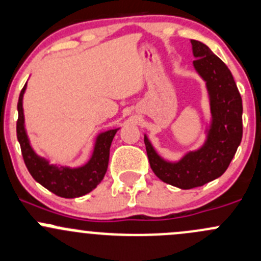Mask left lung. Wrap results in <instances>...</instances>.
Instances as JSON below:
<instances>
[{
    "label": "left lung",
    "instance_id": "1",
    "mask_svg": "<svg viewBox=\"0 0 261 261\" xmlns=\"http://www.w3.org/2000/svg\"><path fill=\"white\" fill-rule=\"evenodd\" d=\"M195 71L205 81L211 123L204 143L179 161L162 159L144 134L147 156L159 179L180 189L202 187L221 176L233 159L242 139V100L228 67L198 40H190Z\"/></svg>",
    "mask_w": 261,
    "mask_h": 261
}]
</instances>
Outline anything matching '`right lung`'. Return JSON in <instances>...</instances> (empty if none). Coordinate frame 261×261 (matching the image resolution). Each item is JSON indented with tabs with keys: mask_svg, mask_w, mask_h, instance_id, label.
<instances>
[{
	"mask_svg": "<svg viewBox=\"0 0 261 261\" xmlns=\"http://www.w3.org/2000/svg\"><path fill=\"white\" fill-rule=\"evenodd\" d=\"M25 90H27V84L20 92L19 102H17L19 118L16 123V133L24 162L30 175L34 177L35 181L46 188L49 192L62 198L82 197L94 190L107 174L110 146L119 128L97 134L91 157L82 166L68 167L49 164L48 160L35 153L25 129L24 109H22V97Z\"/></svg>",
	"mask_w": 261,
	"mask_h": 261,
	"instance_id": "obj_1",
	"label": "right lung"
}]
</instances>
